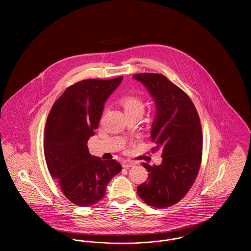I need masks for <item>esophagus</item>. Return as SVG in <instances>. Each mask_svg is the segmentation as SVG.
I'll list each match as a JSON object with an SVG mask.
<instances>
[{
  "label": "esophagus",
  "instance_id": "1",
  "mask_svg": "<svg viewBox=\"0 0 251 251\" xmlns=\"http://www.w3.org/2000/svg\"><path fill=\"white\" fill-rule=\"evenodd\" d=\"M134 165L135 164L133 162H131V161H124L122 163V167H124V168H130V167H133Z\"/></svg>",
  "mask_w": 251,
  "mask_h": 251
}]
</instances>
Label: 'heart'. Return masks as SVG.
I'll return each instance as SVG.
<instances>
[{"instance_id": "b5f03b06", "label": "heart", "mask_w": 251, "mask_h": 251, "mask_svg": "<svg viewBox=\"0 0 251 251\" xmlns=\"http://www.w3.org/2000/svg\"><path fill=\"white\" fill-rule=\"evenodd\" d=\"M120 103L124 108L126 115L134 113H139L142 115L143 113V100L136 96H124L121 98Z\"/></svg>"}]
</instances>
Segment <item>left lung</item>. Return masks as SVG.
<instances>
[{
	"instance_id": "left-lung-1",
	"label": "left lung",
	"mask_w": 251,
	"mask_h": 251,
	"mask_svg": "<svg viewBox=\"0 0 251 251\" xmlns=\"http://www.w3.org/2000/svg\"><path fill=\"white\" fill-rule=\"evenodd\" d=\"M133 79L145 85L155 103L151 137L153 150L162 151V164L143 163L149 179L137 187L145 202L167 208L179 201L191 188L202 155V131L190 98L166 76L139 73Z\"/></svg>"
}]
</instances>
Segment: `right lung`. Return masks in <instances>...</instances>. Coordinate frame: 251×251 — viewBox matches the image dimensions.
Instances as JSON below:
<instances>
[{"label":"right lung","instance_id":"add662e5","mask_svg":"<svg viewBox=\"0 0 251 251\" xmlns=\"http://www.w3.org/2000/svg\"><path fill=\"white\" fill-rule=\"evenodd\" d=\"M123 77L87 79L68 87L53 103L44 131L49 172L72 203L88 207L100 201L109 181L121 171L115 160L92 156L87 148L105 101Z\"/></svg>","mask_w":251,"mask_h":251}]
</instances>
